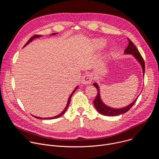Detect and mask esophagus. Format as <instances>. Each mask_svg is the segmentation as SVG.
Returning <instances> with one entry per match:
<instances>
[{
	"label": "esophagus",
	"instance_id": "1",
	"mask_svg": "<svg viewBox=\"0 0 159 159\" xmlns=\"http://www.w3.org/2000/svg\"><path fill=\"white\" fill-rule=\"evenodd\" d=\"M93 80V75L90 74H87L82 79V83L83 84L87 85L90 84Z\"/></svg>",
	"mask_w": 159,
	"mask_h": 159
}]
</instances>
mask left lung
Here are the masks:
<instances>
[{
	"label": "left lung",
	"mask_w": 159,
	"mask_h": 159,
	"mask_svg": "<svg viewBox=\"0 0 159 159\" xmlns=\"http://www.w3.org/2000/svg\"><path fill=\"white\" fill-rule=\"evenodd\" d=\"M128 41L129 42L128 47L126 48L125 50V53L126 54H131L135 57V58L137 59V60L140 63L142 67V70H143V75L145 74V61L143 60V58H142L141 54L140 53L139 50L137 48V47H135V45L133 44V43L128 38ZM94 86H95L98 90V94L94 101V105L96 109V110L100 112L101 115H104V116H117L120 115L121 114H123V113L126 112L128 111L129 110V109L133 106V104L135 103V102L137 101V98H136V99L129 105L127 106L126 107H123V108H120V109H115V108H112L110 107L106 104L103 103V102L101 99V96L99 94V89L98 85L95 82L93 84Z\"/></svg>",
	"instance_id": "8db88e82"
}]
</instances>
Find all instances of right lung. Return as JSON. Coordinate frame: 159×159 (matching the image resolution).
<instances>
[{"label":"right lung","mask_w":159,"mask_h":159,"mask_svg":"<svg viewBox=\"0 0 159 159\" xmlns=\"http://www.w3.org/2000/svg\"><path fill=\"white\" fill-rule=\"evenodd\" d=\"M57 34V33H53V34H52V35H55V34ZM41 35H34L33 36H32L29 40H28V41L25 44V45L24 46V47H26L27 44H28L31 41H32L34 38H39V37H41ZM78 88V86H77L76 87H75V89L73 90V92L72 93V94H70V97H69V100H68V102H67V104H66V106L65 107V109H63V111L61 112V113H60V114L58 115H57V116H54V117H51V118H40V117H37V116H33L34 118H38V119H40V120H52V119H55V118H58V117H60V116H62L64 113L65 112V111H66V109H67V108H68V106H69V104H70V99H71V98H72V95L74 94V93L75 92V90H76V89Z\"/></svg>","instance_id":"obj_1"}]
</instances>
